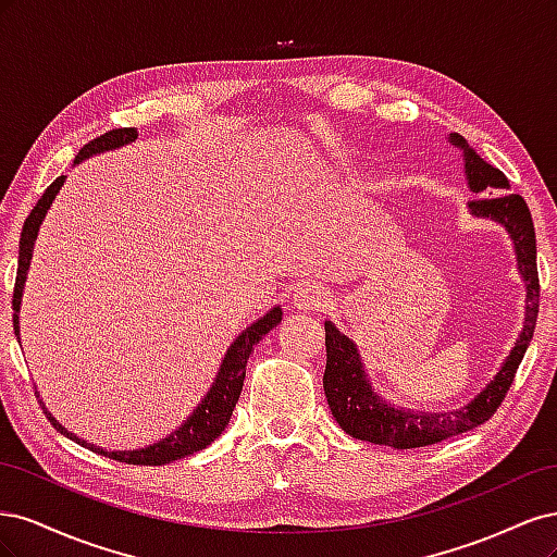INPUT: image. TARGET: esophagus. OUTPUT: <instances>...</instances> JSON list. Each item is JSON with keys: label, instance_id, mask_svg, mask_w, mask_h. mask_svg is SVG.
<instances>
[{"label": "esophagus", "instance_id": "obj_1", "mask_svg": "<svg viewBox=\"0 0 557 557\" xmlns=\"http://www.w3.org/2000/svg\"><path fill=\"white\" fill-rule=\"evenodd\" d=\"M330 301V295L325 290H320L318 285H299L293 295V305L299 311H320L325 309Z\"/></svg>", "mask_w": 557, "mask_h": 557}]
</instances>
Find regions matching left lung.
Wrapping results in <instances>:
<instances>
[{"instance_id": "obj_1", "label": "left lung", "mask_w": 557, "mask_h": 557, "mask_svg": "<svg viewBox=\"0 0 557 557\" xmlns=\"http://www.w3.org/2000/svg\"><path fill=\"white\" fill-rule=\"evenodd\" d=\"M448 141L462 150L465 176L469 190L479 195L469 201V211L476 218H491L509 232L516 250L518 272L525 281V323L516 339V346L502 362L495 379L471 399L467 407L442 413H425L413 409H399L387 404L374 393L372 383L364 374V364L346 334L325 320V346L327 364L323 387L330 404V411L339 428L356 436L360 442H372L379 446L393 448H420L436 442L450 440L483 425L491 418L507 391L513 383L516 369L525 356L532 342L539 315V274H536V237L534 223L525 199L509 190V181L497 166L487 164L474 148H471L460 134H450Z\"/></svg>"}]
</instances>
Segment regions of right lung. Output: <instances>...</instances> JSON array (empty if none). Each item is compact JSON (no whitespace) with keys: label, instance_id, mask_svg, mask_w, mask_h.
Listing matches in <instances>:
<instances>
[{"label":"right lung","instance_id":"right-lung-1","mask_svg":"<svg viewBox=\"0 0 557 557\" xmlns=\"http://www.w3.org/2000/svg\"><path fill=\"white\" fill-rule=\"evenodd\" d=\"M139 137V132L134 127H121V129H111L102 137L92 139L90 144L83 146L78 150V156L74 160V164L83 162L90 156L97 153H107V150H115L125 144H132L134 139ZM64 185V176L55 178L53 183L48 185L46 193L41 195V199L37 201V207L32 209V213L27 215V221L23 225L21 232V250H18V276H15V288H13V330L15 334L21 332V323H18V313H21V301H23V288H25V278H27V269H29V260H32V250H35V242H37V234L39 227L44 223V218L53 205L55 195L60 193V188ZM283 318L281 307H274L272 311H267L260 320H256L250 327H246L237 339L232 342V346L225 352V360L218 369V376L211 385V391L205 395L197 404V409L188 416L185 423L174 430L170 436H164L162 442L158 444H150L146 448H137V450H104L95 444H88L78 440L76 434H72L64 425H60L58 420L50 416V411H46L50 425H53L60 434H64L66 440H72L81 446H86L99 455H107L111 460L117 462H127V465H150V467H158V465H170L174 460L181 458H188V455L207 448L211 442H215L218 436L223 434V430L227 428L230 418L234 407H237L239 395H242V387H244V379H246V362L252 352V346H256L262 336L274 330ZM21 339V336H18ZM39 397V395H37ZM41 407L46 409V404L41 401Z\"/></svg>","mask_w":557,"mask_h":557}]
</instances>
